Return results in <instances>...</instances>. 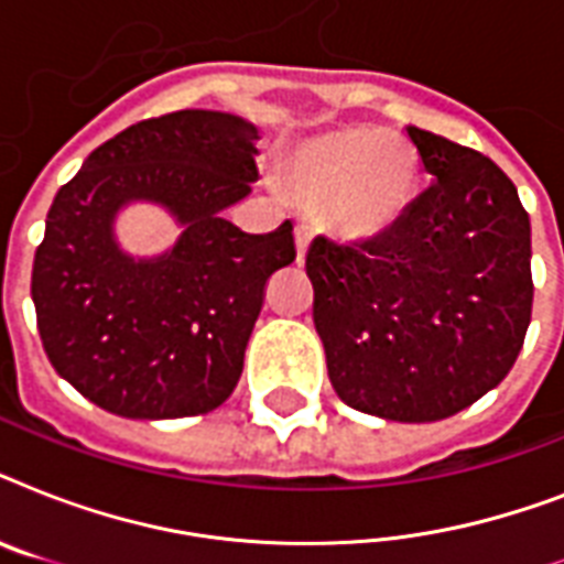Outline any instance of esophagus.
Returning a JSON list of instances; mask_svg holds the SVG:
<instances>
[{
    "mask_svg": "<svg viewBox=\"0 0 564 564\" xmlns=\"http://www.w3.org/2000/svg\"><path fill=\"white\" fill-rule=\"evenodd\" d=\"M310 239H313V228H310L307 221H301L299 228H295V248H299V257L307 254Z\"/></svg>",
    "mask_w": 564,
    "mask_h": 564,
    "instance_id": "esophagus-1",
    "label": "esophagus"
}]
</instances>
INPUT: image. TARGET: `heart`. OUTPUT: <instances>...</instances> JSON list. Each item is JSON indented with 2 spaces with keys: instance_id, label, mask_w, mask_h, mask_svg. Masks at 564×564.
I'll return each mask as SVG.
<instances>
[{
  "instance_id": "b5f03b06",
  "label": "heart",
  "mask_w": 564,
  "mask_h": 564,
  "mask_svg": "<svg viewBox=\"0 0 564 564\" xmlns=\"http://www.w3.org/2000/svg\"><path fill=\"white\" fill-rule=\"evenodd\" d=\"M286 184L307 202L327 197V219L339 234L377 239L412 207L419 158L401 137L377 128H343L301 145L286 166Z\"/></svg>"
}]
</instances>
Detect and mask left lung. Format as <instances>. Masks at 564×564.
I'll return each instance as SVG.
<instances>
[{
    "label": "left lung",
    "mask_w": 564,
    "mask_h": 564,
    "mask_svg": "<svg viewBox=\"0 0 564 564\" xmlns=\"http://www.w3.org/2000/svg\"><path fill=\"white\" fill-rule=\"evenodd\" d=\"M433 178L389 234L316 237L313 322L348 406L389 421L456 415L509 375L533 316L530 216L486 154L406 128Z\"/></svg>",
    "instance_id": "1"
}]
</instances>
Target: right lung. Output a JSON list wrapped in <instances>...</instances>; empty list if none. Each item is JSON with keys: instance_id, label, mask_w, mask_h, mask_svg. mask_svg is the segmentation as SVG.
<instances>
[{"instance_id": "right-lung-1", "label": "right lung", "mask_w": 564, "mask_h": 564, "mask_svg": "<svg viewBox=\"0 0 564 564\" xmlns=\"http://www.w3.org/2000/svg\"><path fill=\"white\" fill-rule=\"evenodd\" d=\"M257 128L221 110H175L126 128L57 189L31 299L55 371L101 410L184 419L228 401L265 283L295 260L292 221L246 234L221 210L251 193ZM128 200L163 203L185 234L134 261L112 239Z\"/></svg>"}]
</instances>
